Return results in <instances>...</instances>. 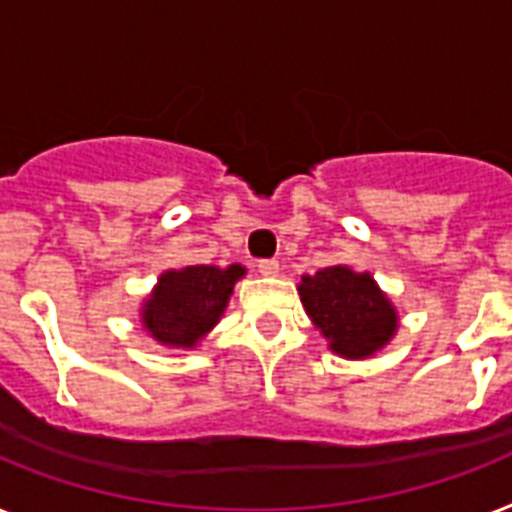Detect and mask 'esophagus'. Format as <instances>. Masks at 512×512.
Listing matches in <instances>:
<instances>
[{"instance_id":"34e87169","label":"esophagus","mask_w":512,"mask_h":512,"mask_svg":"<svg viewBox=\"0 0 512 512\" xmlns=\"http://www.w3.org/2000/svg\"><path fill=\"white\" fill-rule=\"evenodd\" d=\"M278 260H260V263H257V273H260V276H268V278H273V276H278Z\"/></svg>"}]
</instances>
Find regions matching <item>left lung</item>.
I'll return each mask as SVG.
<instances>
[{"label":"left lung","instance_id":"obj_1","mask_svg":"<svg viewBox=\"0 0 512 512\" xmlns=\"http://www.w3.org/2000/svg\"><path fill=\"white\" fill-rule=\"evenodd\" d=\"M297 292L328 350L344 360L373 357L397 336L400 313L368 270L328 265L315 276H302Z\"/></svg>","mask_w":512,"mask_h":512}]
</instances>
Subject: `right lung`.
<instances>
[{
    "mask_svg": "<svg viewBox=\"0 0 512 512\" xmlns=\"http://www.w3.org/2000/svg\"><path fill=\"white\" fill-rule=\"evenodd\" d=\"M247 276L239 263L186 265L162 270L155 289L139 307L141 328L170 350H194L220 323L236 281Z\"/></svg>",
    "mask_w": 512,
    "mask_h": 512,
    "instance_id": "right-lung-1",
    "label": "right lung"
}]
</instances>
